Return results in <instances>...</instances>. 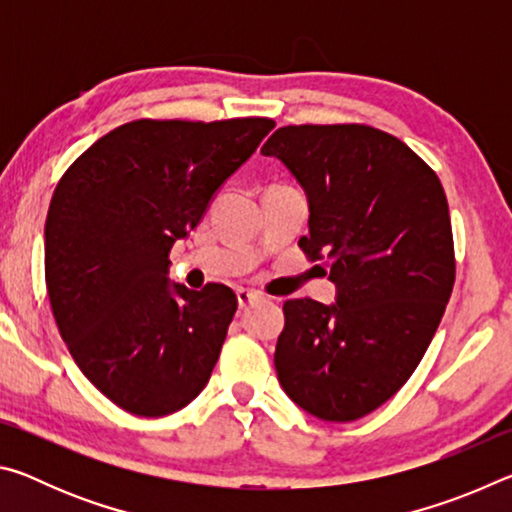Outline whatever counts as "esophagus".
<instances>
[{
    "instance_id": "obj_1",
    "label": "esophagus",
    "mask_w": 512,
    "mask_h": 512,
    "mask_svg": "<svg viewBox=\"0 0 512 512\" xmlns=\"http://www.w3.org/2000/svg\"><path fill=\"white\" fill-rule=\"evenodd\" d=\"M259 296H257V291H250V289H237V300H239V307L241 309H246L248 305H253V302L257 300Z\"/></svg>"
}]
</instances>
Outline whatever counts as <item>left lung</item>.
<instances>
[{
  "mask_svg": "<svg viewBox=\"0 0 512 512\" xmlns=\"http://www.w3.org/2000/svg\"><path fill=\"white\" fill-rule=\"evenodd\" d=\"M262 153L305 189L300 248L336 284L334 305L284 302L277 379L316 418L359 420L406 384L445 314L456 277L447 196L427 162L372 126H282Z\"/></svg>",
  "mask_w": 512,
  "mask_h": 512,
  "instance_id": "obj_1",
  "label": "left lung"
}]
</instances>
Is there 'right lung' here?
Here are the masks:
<instances>
[{
  "label": "right lung",
  "instance_id": "obj_1",
  "mask_svg": "<svg viewBox=\"0 0 512 512\" xmlns=\"http://www.w3.org/2000/svg\"><path fill=\"white\" fill-rule=\"evenodd\" d=\"M275 121L137 119L74 160L45 223L58 332L99 391L142 418L183 409L210 381L235 291L169 282V250Z\"/></svg>",
  "mask_w": 512,
  "mask_h": 512
}]
</instances>
